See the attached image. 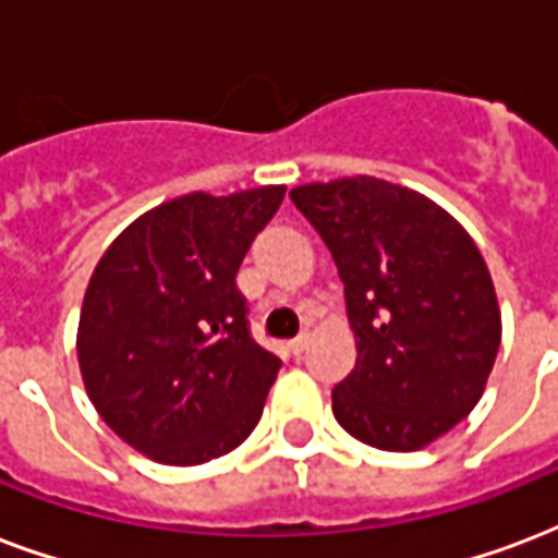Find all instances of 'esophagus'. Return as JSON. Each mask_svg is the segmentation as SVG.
Here are the masks:
<instances>
[{
  "label": "esophagus",
  "mask_w": 558,
  "mask_h": 558,
  "mask_svg": "<svg viewBox=\"0 0 558 558\" xmlns=\"http://www.w3.org/2000/svg\"><path fill=\"white\" fill-rule=\"evenodd\" d=\"M307 343H311V335H299V338L287 343V350H290L292 355H302V352L307 350Z\"/></svg>",
  "instance_id": "1"
}]
</instances>
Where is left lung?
I'll return each mask as SVG.
<instances>
[{
    "mask_svg": "<svg viewBox=\"0 0 558 558\" xmlns=\"http://www.w3.org/2000/svg\"><path fill=\"white\" fill-rule=\"evenodd\" d=\"M290 199L335 256L355 335L335 418L383 451L427 448L475 410L502 340L478 244L430 196L376 175L299 184Z\"/></svg>",
    "mask_w": 558,
    "mask_h": 558,
    "instance_id": "obj_1",
    "label": "left lung"
}]
</instances>
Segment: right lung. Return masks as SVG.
Wrapping results in <instances>:
<instances>
[{
    "label": "right lung",
    "mask_w": 558,
    "mask_h": 558,
    "mask_svg": "<svg viewBox=\"0 0 558 558\" xmlns=\"http://www.w3.org/2000/svg\"><path fill=\"white\" fill-rule=\"evenodd\" d=\"M287 184L182 194L119 232L92 271L77 362L92 407L134 451L196 466L242 445L280 362L256 347L235 290Z\"/></svg>",
    "instance_id": "obj_1"
}]
</instances>
